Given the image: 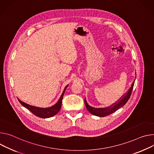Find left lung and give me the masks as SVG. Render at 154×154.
Returning a JSON list of instances; mask_svg holds the SVG:
<instances>
[{
    "instance_id": "obj_1",
    "label": "left lung",
    "mask_w": 154,
    "mask_h": 154,
    "mask_svg": "<svg viewBox=\"0 0 154 154\" xmlns=\"http://www.w3.org/2000/svg\"><path fill=\"white\" fill-rule=\"evenodd\" d=\"M134 81L132 82L131 86L129 89V90L128 91V92L125 95H124V96H122L121 98L119 99L117 102H116V103H114L113 105H111L110 106L105 108H94L91 106L90 105H89L88 103H87V101L84 100L85 105H86V108L92 114H94L95 116H99V117H105L106 116L109 115L114 112L117 109H119V108H121L122 106H123L126 104V103L128 101V100H129L131 96L133 88L134 86Z\"/></svg>"
}]
</instances>
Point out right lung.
<instances>
[{
    "instance_id": "1",
    "label": "right lung",
    "mask_w": 154,
    "mask_h": 154,
    "mask_svg": "<svg viewBox=\"0 0 154 154\" xmlns=\"http://www.w3.org/2000/svg\"><path fill=\"white\" fill-rule=\"evenodd\" d=\"M68 85L65 88L63 92H62L60 98L59 99L57 103L52 106L51 107H49V108H38V107H36V106H31L30 105H28L24 102L21 101L20 99H18V101L20 102V103L24 106L25 108H26L27 109H28L30 111H31L34 115H35L37 117H41V118H49L51 117H53L54 116H55L56 114H57L59 112V111L60 109L61 108V105H62V98L65 93V91L66 89V88L68 87Z\"/></svg>"
}]
</instances>
